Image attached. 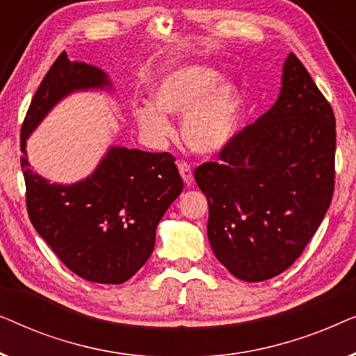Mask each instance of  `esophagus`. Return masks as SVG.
Segmentation results:
<instances>
[{"mask_svg":"<svg viewBox=\"0 0 356 356\" xmlns=\"http://www.w3.org/2000/svg\"><path fill=\"white\" fill-rule=\"evenodd\" d=\"M178 170H179V175H181L184 184H186V186H191V184L194 183L191 167H189L186 162H178Z\"/></svg>","mask_w":356,"mask_h":356,"instance_id":"obj_1","label":"esophagus"}]
</instances>
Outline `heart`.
Masks as SVG:
<instances>
[{
  "label": "heart",
  "mask_w": 356,
  "mask_h": 356,
  "mask_svg": "<svg viewBox=\"0 0 356 356\" xmlns=\"http://www.w3.org/2000/svg\"><path fill=\"white\" fill-rule=\"evenodd\" d=\"M218 72L188 65L167 72L152 92V105L140 106L138 123L154 143L172 136L167 116H183L181 138L193 152L213 155L235 138L241 113V95L233 82H218Z\"/></svg>",
  "instance_id": "1"
}]
</instances>
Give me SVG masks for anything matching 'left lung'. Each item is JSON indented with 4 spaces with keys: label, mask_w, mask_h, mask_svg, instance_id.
Returning <instances> with one entry per match:
<instances>
[{
    "label": "left lung",
    "mask_w": 356,
    "mask_h": 356,
    "mask_svg": "<svg viewBox=\"0 0 356 356\" xmlns=\"http://www.w3.org/2000/svg\"><path fill=\"white\" fill-rule=\"evenodd\" d=\"M334 162L332 106L290 53L272 108L235 134L218 162L194 170L217 259L245 282L289 269L332 201Z\"/></svg>",
    "instance_id": "obj_1"
}]
</instances>
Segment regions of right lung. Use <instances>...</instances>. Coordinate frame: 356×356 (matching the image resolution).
I'll return each mask as SVG.
<instances>
[{
    "instance_id": "add662e5",
    "label": "right lung",
    "mask_w": 356,
    "mask_h": 356,
    "mask_svg": "<svg viewBox=\"0 0 356 356\" xmlns=\"http://www.w3.org/2000/svg\"><path fill=\"white\" fill-rule=\"evenodd\" d=\"M90 89H111L106 72L61 53L33 95L21 129L27 212L38 235L76 275L123 284L152 254L155 230L181 193L183 179L172 154L118 145H111L94 173L77 183H50L32 172L29 136L58 102Z\"/></svg>"
}]
</instances>
